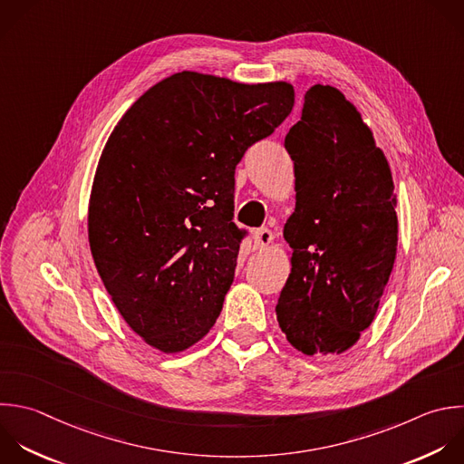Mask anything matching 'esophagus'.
Segmentation results:
<instances>
[{
  "label": "esophagus",
  "mask_w": 464,
  "mask_h": 464,
  "mask_svg": "<svg viewBox=\"0 0 464 464\" xmlns=\"http://www.w3.org/2000/svg\"><path fill=\"white\" fill-rule=\"evenodd\" d=\"M254 246L256 248H266L270 243H272V239H274V236H272V230H268V228H257V230H254Z\"/></svg>",
  "instance_id": "obj_1"
}]
</instances>
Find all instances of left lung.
<instances>
[{
  "label": "left lung",
  "mask_w": 464,
  "mask_h": 464,
  "mask_svg": "<svg viewBox=\"0 0 464 464\" xmlns=\"http://www.w3.org/2000/svg\"><path fill=\"white\" fill-rule=\"evenodd\" d=\"M285 149L294 161L295 210L283 230L292 270L277 323L306 355L343 353L373 321L393 268L392 172L357 109L330 85L306 91Z\"/></svg>",
  "instance_id": "1"
}]
</instances>
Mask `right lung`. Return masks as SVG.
<instances>
[{
    "mask_svg": "<svg viewBox=\"0 0 464 464\" xmlns=\"http://www.w3.org/2000/svg\"><path fill=\"white\" fill-rule=\"evenodd\" d=\"M292 107L286 82L183 71L112 130L92 183L89 243L116 308L150 346L183 352L214 326L246 234L232 221L236 167Z\"/></svg>",
    "mask_w": 464,
    "mask_h": 464,
    "instance_id": "add662e5",
    "label": "right lung"
}]
</instances>
